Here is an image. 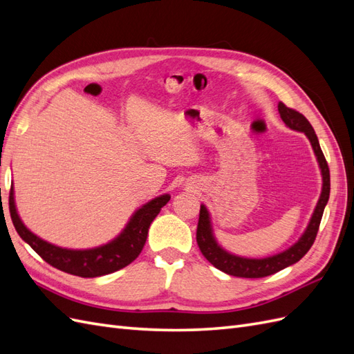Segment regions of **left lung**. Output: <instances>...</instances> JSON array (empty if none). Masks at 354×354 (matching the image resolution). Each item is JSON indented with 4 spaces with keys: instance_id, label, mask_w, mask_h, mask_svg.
Here are the masks:
<instances>
[{
    "instance_id": "left-lung-1",
    "label": "left lung",
    "mask_w": 354,
    "mask_h": 354,
    "mask_svg": "<svg viewBox=\"0 0 354 354\" xmlns=\"http://www.w3.org/2000/svg\"><path fill=\"white\" fill-rule=\"evenodd\" d=\"M277 111L281 113L282 121L291 128V130L304 133L310 140V143H312L320 171H322V180H324L322 194H320V198L317 201L313 216L310 218L308 226L303 233V236L298 239V242L281 254H276L273 257H267V259H260V260L243 259V257H238L224 251L212 236L209 214L205 205H201L199 221H198V229H196V242H198L199 250L202 255L205 257L214 267H217L218 270L227 273L230 276L257 279V277H264V276L277 273L279 270L285 269V267L295 264L297 261L301 260L307 254V251L312 248V245L316 239V234L320 226V220H322L324 209L329 199V190H330L329 167L324 156L322 149H320L317 136L313 130L312 124L307 121V118L303 113L297 112L295 109L288 108V106L283 104L282 102H279V104H277Z\"/></svg>"
}]
</instances>
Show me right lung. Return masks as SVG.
Returning a JSON list of instances; mask_svg holds the SVG:
<instances>
[{"label":"right lung","mask_w":354,"mask_h":354,"mask_svg":"<svg viewBox=\"0 0 354 354\" xmlns=\"http://www.w3.org/2000/svg\"><path fill=\"white\" fill-rule=\"evenodd\" d=\"M169 198V195H160L151 202H147L146 205L138 208L134 212V216L128 221L120 236L109 243L97 246V248L93 250L60 248V246L42 241L37 234L26 229L16 211L13 187L10 189L8 205L10 216H12V221L19 236L26 243H29L30 248L42 260L62 272L75 276L97 277L124 269L125 266L133 263L137 259L146 243L149 226H151V223L159 214L160 208L167 205Z\"/></svg>","instance_id":"1"}]
</instances>
